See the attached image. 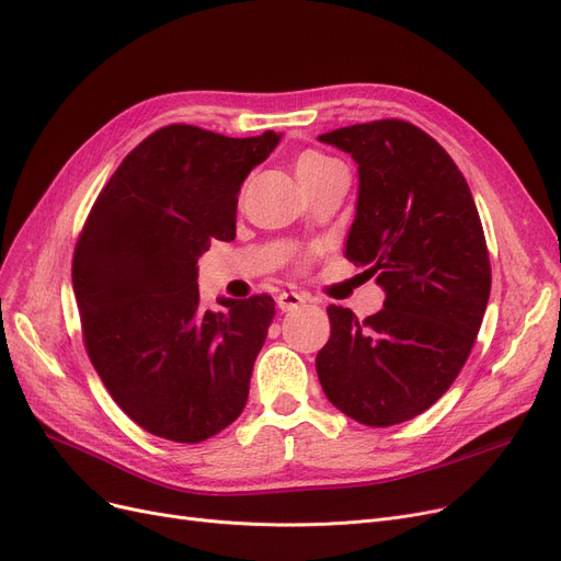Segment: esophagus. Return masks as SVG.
Here are the masks:
<instances>
[{
  "label": "esophagus",
  "instance_id": "esophagus-1",
  "mask_svg": "<svg viewBox=\"0 0 561 561\" xmlns=\"http://www.w3.org/2000/svg\"><path fill=\"white\" fill-rule=\"evenodd\" d=\"M307 300L300 296V293H293V290H284L277 296V305L282 311H296L305 305Z\"/></svg>",
  "mask_w": 561,
  "mask_h": 561
}]
</instances>
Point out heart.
<instances>
[{"mask_svg":"<svg viewBox=\"0 0 561 561\" xmlns=\"http://www.w3.org/2000/svg\"><path fill=\"white\" fill-rule=\"evenodd\" d=\"M330 163H334V161L328 159L325 154H320V152H302L296 159V174H298L300 184L309 182L311 176H316L320 170H325Z\"/></svg>","mask_w":561,"mask_h":561,"instance_id":"b5f03b06","label":"heart"}]
</instances>
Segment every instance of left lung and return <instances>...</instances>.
I'll return each instance as SVG.
<instances>
[{
  "mask_svg": "<svg viewBox=\"0 0 561 561\" xmlns=\"http://www.w3.org/2000/svg\"><path fill=\"white\" fill-rule=\"evenodd\" d=\"M318 140L359 165L345 259L368 265L387 300L366 320L328 307L316 373L345 416L389 427L430 409L470 355L491 293L484 229L463 174L416 125L389 117Z\"/></svg>",
  "mask_w": 561,
  "mask_h": 561,
  "instance_id": "1",
  "label": "left lung"
}]
</instances>
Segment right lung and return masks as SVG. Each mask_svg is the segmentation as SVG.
<instances>
[{"label":"right lung","instance_id":"add662e5","mask_svg":"<svg viewBox=\"0 0 561 561\" xmlns=\"http://www.w3.org/2000/svg\"><path fill=\"white\" fill-rule=\"evenodd\" d=\"M279 138L161 127L117 165L79 233L72 288L85 352L117 407L154 436L199 444L245 409L275 300L204 309L197 259L233 241L241 184Z\"/></svg>","mask_w":561,"mask_h":561}]
</instances>
